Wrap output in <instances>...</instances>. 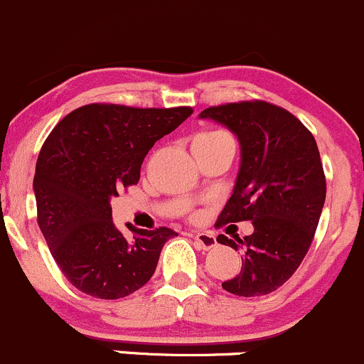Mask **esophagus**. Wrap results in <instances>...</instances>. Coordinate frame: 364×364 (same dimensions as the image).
<instances>
[{
	"mask_svg": "<svg viewBox=\"0 0 364 364\" xmlns=\"http://www.w3.org/2000/svg\"><path fill=\"white\" fill-rule=\"evenodd\" d=\"M194 242H196L201 250H212V247L218 244L214 237L208 235V233H196V235H194Z\"/></svg>",
	"mask_w": 364,
	"mask_h": 364,
	"instance_id": "esophagus-1",
	"label": "esophagus"
}]
</instances>
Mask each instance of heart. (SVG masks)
Returning <instances> with one entry per match:
<instances>
[{
	"mask_svg": "<svg viewBox=\"0 0 364 364\" xmlns=\"http://www.w3.org/2000/svg\"><path fill=\"white\" fill-rule=\"evenodd\" d=\"M226 134H223V132L219 131H207V132H201V134H198L196 138H194V143L196 141H210V139H218V138H225Z\"/></svg>",
	"mask_w": 364,
	"mask_h": 364,
	"instance_id": "1",
	"label": "heart"
}]
</instances>
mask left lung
<instances>
[{
	"label": "left lung",
	"instance_id": "8db88e82",
	"mask_svg": "<svg viewBox=\"0 0 364 364\" xmlns=\"http://www.w3.org/2000/svg\"><path fill=\"white\" fill-rule=\"evenodd\" d=\"M226 125L240 141L235 187L215 226L251 221V235H219L242 251V267L223 289L242 297L274 292L304 260L326 201V175L311 132L290 111L267 100H240L200 113Z\"/></svg>",
	"mask_w": 364,
	"mask_h": 364
}]
</instances>
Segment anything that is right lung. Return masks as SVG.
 Masks as SVG:
<instances>
[{"label":"right lung","instance_id":"obj_1","mask_svg":"<svg viewBox=\"0 0 364 364\" xmlns=\"http://www.w3.org/2000/svg\"><path fill=\"white\" fill-rule=\"evenodd\" d=\"M193 107L86 104L68 113L42 145L35 168L37 223L65 278L86 296L122 299L141 289L177 233L111 219V198L139 182L154 143L178 127Z\"/></svg>","mask_w":364,"mask_h":364}]
</instances>
